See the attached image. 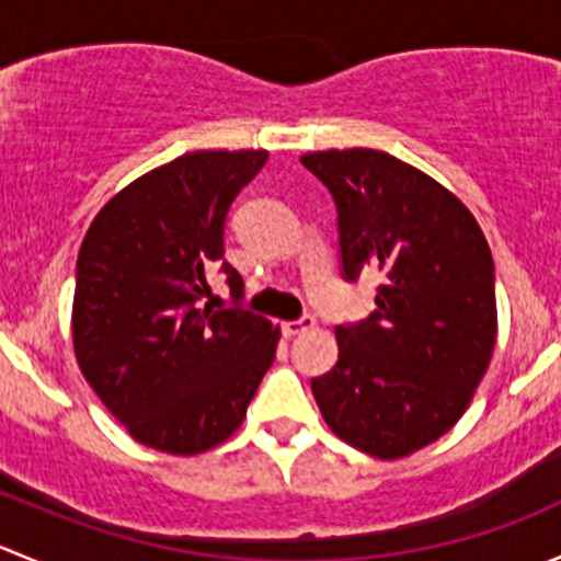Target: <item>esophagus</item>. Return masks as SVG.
<instances>
[{
  "mask_svg": "<svg viewBox=\"0 0 561 561\" xmlns=\"http://www.w3.org/2000/svg\"><path fill=\"white\" fill-rule=\"evenodd\" d=\"M314 328V317H301V320H290L282 322V333L285 336H298V333H307Z\"/></svg>",
  "mask_w": 561,
  "mask_h": 561,
  "instance_id": "obj_1",
  "label": "esophagus"
}]
</instances>
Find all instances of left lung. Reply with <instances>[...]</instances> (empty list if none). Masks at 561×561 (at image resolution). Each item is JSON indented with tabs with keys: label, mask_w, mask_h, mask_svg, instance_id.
<instances>
[{
	"label": "left lung",
	"mask_w": 561,
	"mask_h": 561,
	"mask_svg": "<svg viewBox=\"0 0 561 561\" xmlns=\"http://www.w3.org/2000/svg\"><path fill=\"white\" fill-rule=\"evenodd\" d=\"M331 190L344 276L377 271V309L339 325V360L312 380L328 428L396 461L467 412L496 344L494 260L478 219L410 162L377 149L309 151Z\"/></svg>",
	"instance_id": "obj_1"
}]
</instances>
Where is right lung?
<instances>
[{
    "mask_svg": "<svg viewBox=\"0 0 561 561\" xmlns=\"http://www.w3.org/2000/svg\"><path fill=\"white\" fill-rule=\"evenodd\" d=\"M263 149L190 151L129 181L83 236L72 296L81 375L135 443L171 456L222 445L274 364L279 325L201 307L225 257V214ZM230 290L241 276L222 263Z\"/></svg>",
    "mask_w": 561,
    "mask_h": 561,
    "instance_id": "obj_1",
    "label": "right lung"
}]
</instances>
